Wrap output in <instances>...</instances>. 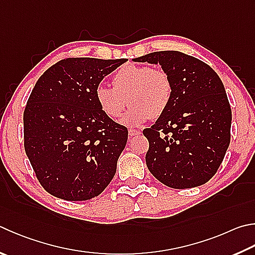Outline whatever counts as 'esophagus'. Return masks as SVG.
Wrapping results in <instances>:
<instances>
[{
	"label": "esophagus",
	"mask_w": 255,
	"mask_h": 255,
	"mask_svg": "<svg viewBox=\"0 0 255 255\" xmlns=\"http://www.w3.org/2000/svg\"><path fill=\"white\" fill-rule=\"evenodd\" d=\"M140 131L137 130V129H129L128 130V135L129 138H132V137H136V136H139L140 135Z\"/></svg>",
	"instance_id": "obj_1"
}]
</instances>
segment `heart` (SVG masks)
Returning a JSON list of instances; mask_svg holds the SVG:
<instances>
[{"label": "heart", "mask_w": 255, "mask_h": 255, "mask_svg": "<svg viewBox=\"0 0 255 255\" xmlns=\"http://www.w3.org/2000/svg\"><path fill=\"white\" fill-rule=\"evenodd\" d=\"M113 85L114 88L106 85L96 88V103L110 119L119 118L127 104L131 105L120 119V124L128 127H138L150 117H160L172 101L173 82L161 69L125 64L114 73Z\"/></svg>", "instance_id": "1"}]
</instances>
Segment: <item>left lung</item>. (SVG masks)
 Masks as SVG:
<instances>
[{
  "label": "left lung",
  "instance_id": "left-lung-1",
  "mask_svg": "<svg viewBox=\"0 0 255 255\" xmlns=\"http://www.w3.org/2000/svg\"><path fill=\"white\" fill-rule=\"evenodd\" d=\"M133 61L159 63L173 82L168 109L142 131L149 141L148 169L172 188L205 184L216 174L231 140L232 112L220 77L179 51L148 53Z\"/></svg>",
  "mask_w": 255,
  "mask_h": 255
}]
</instances>
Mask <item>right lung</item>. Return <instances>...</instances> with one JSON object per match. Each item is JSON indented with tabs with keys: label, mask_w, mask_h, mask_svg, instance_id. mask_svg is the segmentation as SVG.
<instances>
[{
	"label": "right lung",
	"mask_w": 255,
	"mask_h": 255,
	"mask_svg": "<svg viewBox=\"0 0 255 255\" xmlns=\"http://www.w3.org/2000/svg\"><path fill=\"white\" fill-rule=\"evenodd\" d=\"M125 59L68 58L36 81L23 114L24 149L43 188L66 201L98 196L112 182L127 128L96 103V88Z\"/></svg>",
	"instance_id": "1"
}]
</instances>
